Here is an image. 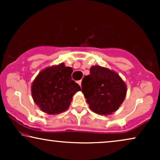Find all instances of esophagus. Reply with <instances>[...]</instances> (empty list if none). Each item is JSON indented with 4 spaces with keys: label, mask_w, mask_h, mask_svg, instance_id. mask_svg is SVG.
<instances>
[{
    "label": "esophagus",
    "mask_w": 160,
    "mask_h": 160,
    "mask_svg": "<svg viewBox=\"0 0 160 160\" xmlns=\"http://www.w3.org/2000/svg\"><path fill=\"white\" fill-rule=\"evenodd\" d=\"M77 83H78V84H79V86L81 87V86H82V81H81V80H79V81H78V82H77Z\"/></svg>",
    "instance_id": "esophagus-1"
}]
</instances>
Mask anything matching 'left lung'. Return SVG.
<instances>
[{
	"instance_id": "obj_1",
	"label": "left lung",
	"mask_w": 160,
	"mask_h": 160,
	"mask_svg": "<svg viewBox=\"0 0 160 160\" xmlns=\"http://www.w3.org/2000/svg\"><path fill=\"white\" fill-rule=\"evenodd\" d=\"M90 73L82 82V91L89 108L100 115L114 112L123 102L127 87L117 73L98 65L92 66Z\"/></svg>"
}]
</instances>
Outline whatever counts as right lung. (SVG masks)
Returning <instances> with one entry per match:
<instances>
[{
	"instance_id": "1",
	"label": "right lung",
	"mask_w": 160,
	"mask_h": 160,
	"mask_svg": "<svg viewBox=\"0 0 160 160\" xmlns=\"http://www.w3.org/2000/svg\"><path fill=\"white\" fill-rule=\"evenodd\" d=\"M73 69L64 63L47 68L40 73L32 84V96L41 110L58 114L67 110L72 97L81 87L72 80Z\"/></svg>"
}]
</instances>
